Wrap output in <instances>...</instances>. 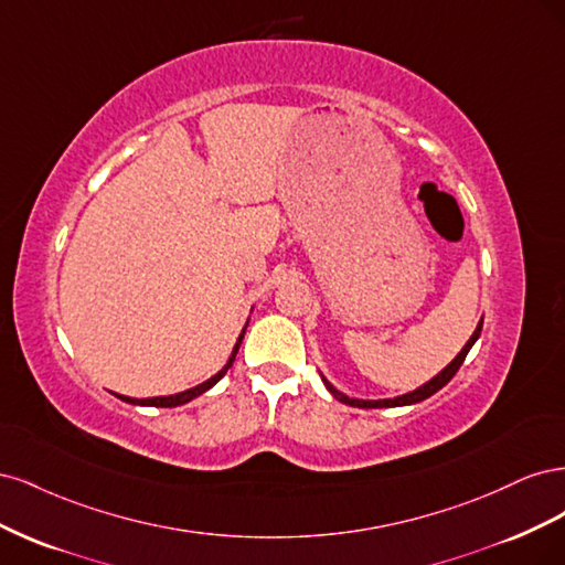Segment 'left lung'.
<instances>
[{
    "label": "left lung",
    "instance_id": "8db88e82",
    "mask_svg": "<svg viewBox=\"0 0 565 565\" xmlns=\"http://www.w3.org/2000/svg\"><path fill=\"white\" fill-rule=\"evenodd\" d=\"M481 328H483V318H481V322H478V328L473 330V334H471V339L467 341L465 344V349H461L457 355H455V361L446 367V370H440L434 380H429L426 384H422L419 388H415V391H409V393H403V396H398V398H384V401H361V398H349V396H344V393H339L328 380L322 377V382H324V386L330 388V393L332 396L337 398V401H341V403H347V405H353V407H401V405H413V403H419V401H424V398H429V396H434L436 391H440L443 386H446L455 374H457V370L461 367V363H465V358H467V353L471 351V347L476 344V339L481 337Z\"/></svg>",
    "mask_w": 565,
    "mask_h": 565
}]
</instances>
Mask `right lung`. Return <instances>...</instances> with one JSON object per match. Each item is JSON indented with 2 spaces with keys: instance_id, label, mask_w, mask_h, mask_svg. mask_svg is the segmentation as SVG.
Segmentation results:
<instances>
[{
  "instance_id": "right-lung-1",
  "label": "right lung",
  "mask_w": 565,
  "mask_h": 565,
  "mask_svg": "<svg viewBox=\"0 0 565 565\" xmlns=\"http://www.w3.org/2000/svg\"><path fill=\"white\" fill-rule=\"evenodd\" d=\"M243 337H245V330L241 332V337H237V341H235V347H233V353H231V358H228V363L221 367L214 377H210L207 382H202V384H198V386H193V388H188V391H181V393H174V396H158V398H129V396H115L119 398V401H125V403H131V405H148V407H177V405H183V403H188V401H193V398H198L200 393H204L207 388H212L221 377H224V374L228 372V367L233 365V361H235V353H237V349H241V344H243Z\"/></svg>"
}]
</instances>
